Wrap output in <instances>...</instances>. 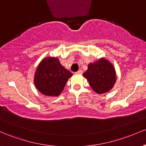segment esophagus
<instances>
[{"label":"esophagus","instance_id":"obj_1","mask_svg":"<svg viewBox=\"0 0 146 146\" xmlns=\"http://www.w3.org/2000/svg\"><path fill=\"white\" fill-rule=\"evenodd\" d=\"M75 73H77V74L82 75V73H83V71H82V70H79V71H77Z\"/></svg>","mask_w":146,"mask_h":146}]
</instances>
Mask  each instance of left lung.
<instances>
[{
	"instance_id": "left-lung-1",
	"label": "left lung",
	"mask_w": 146,
	"mask_h": 146,
	"mask_svg": "<svg viewBox=\"0 0 146 146\" xmlns=\"http://www.w3.org/2000/svg\"><path fill=\"white\" fill-rule=\"evenodd\" d=\"M83 75L87 79L93 90L99 94L106 93L111 89L116 80L113 66L104 58L90 64Z\"/></svg>"
}]
</instances>
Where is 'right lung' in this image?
Returning <instances> with one entry per match:
<instances>
[{"label": "right lung", "mask_w": 146, "mask_h": 146, "mask_svg": "<svg viewBox=\"0 0 146 146\" xmlns=\"http://www.w3.org/2000/svg\"><path fill=\"white\" fill-rule=\"evenodd\" d=\"M72 73L60 64L56 58H45L37 68L34 78L36 88L48 96H58L62 93Z\"/></svg>", "instance_id": "obj_1"}]
</instances>
